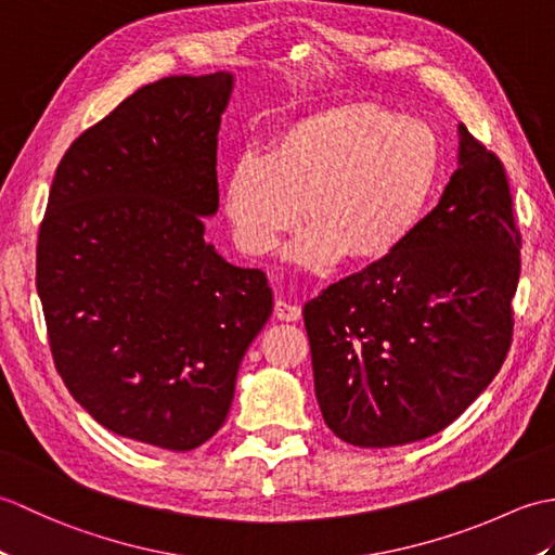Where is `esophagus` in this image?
<instances>
[{
	"mask_svg": "<svg viewBox=\"0 0 555 555\" xmlns=\"http://www.w3.org/2000/svg\"><path fill=\"white\" fill-rule=\"evenodd\" d=\"M274 317L281 322H298L302 317V310L298 308L296 302H288L284 298H279L274 305Z\"/></svg>",
	"mask_w": 555,
	"mask_h": 555,
	"instance_id": "1",
	"label": "esophagus"
}]
</instances>
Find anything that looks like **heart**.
Here are the masks:
<instances>
[{
  "instance_id": "1",
  "label": "heart",
  "mask_w": 555,
  "mask_h": 555,
  "mask_svg": "<svg viewBox=\"0 0 555 555\" xmlns=\"http://www.w3.org/2000/svg\"><path fill=\"white\" fill-rule=\"evenodd\" d=\"M439 171L441 140L427 121L370 102L334 104L281 128L264 157L235 159L223 209L245 255L271 253L305 217L310 227L286 247L296 264L376 262L415 233Z\"/></svg>"
}]
</instances>
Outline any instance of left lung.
<instances>
[{"mask_svg": "<svg viewBox=\"0 0 555 555\" xmlns=\"http://www.w3.org/2000/svg\"><path fill=\"white\" fill-rule=\"evenodd\" d=\"M457 131V169L415 233L305 305L314 393L346 443L439 434L511 350L522 238L508 176L463 124Z\"/></svg>", "mask_w": 555, "mask_h": 555, "instance_id": "8db88e82", "label": "left lung"}]
</instances>
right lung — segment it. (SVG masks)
I'll list each match as a JSON object with an SVG mask.
<instances>
[{"mask_svg": "<svg viewBox=\"0 0 555 555\" xmlns=\"http://www.w3.org/2000/svg\"><path fill=\"white\" fill-rule=\"evenodd\" d=\"M231 74L169 76L82 131L54 173L35 284L66 388L102 427L193 451L271 314L264 271L205 241Z\"/></svg>", "mask_w": 555, "mask_h": 555, "instance_id": "1", "label": "right lung"}]
</instances>
